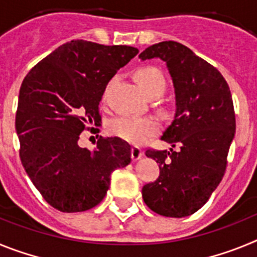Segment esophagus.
<instances>
[{
	"instance_id": "esophagus-1",
	"label": "esophagus",
	"mask_w": 257,
	"mask_h": 257,
	"mask_svg": "<svg viewBox=\"0 0 257 257\" xmlns=\"http://www.w3.org/2000/svg\"><path fill=\"white\" fill-rule=\"evenodd\" d=\"M143 151L139 148V147H133L131 148V158H133V161H138L139 158H142L143 157Z\"/></svg>"
}]
</instances>
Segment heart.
Here are the masks:
<instances>
[{
    "instance_id": "b5f03b06",
    "label": "heart",
    "mask_w": 257,
    "mask_h": 257,
    "mask_svg": "<svg viewBox=\"0 0 257 257\" xmlns=\"http://www.w3.org/2000/svg\"><path fill=\"white\" fill-rule=\"evenodd\" d=\"M135 78L147 96L153 92L163 94L166 88V78L156 67H143L135 74ZM160 121L154 115H119L110 119L108 133L131 144H144L152 136L160 131Z\"/></svg>"
}]
</instances>
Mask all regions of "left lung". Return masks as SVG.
Instances as JSON below:
<instances>
[{
  "label": "left lung",
  "instance_id": "left-lung-1",
  "mask_svg": "<svg viewBox=\"0 0 257 257\" xmlns=\"http://www.w3.org/2000/svg\"><path fill=\"white\" fill-rule=\"evenodd\" d=\"M139 58H160L167 64L176 113L161 139L179 147L145 151L160 163V175L143 187V199L162 216H189L208 201L225 174L235 133L230 88L216 68L175 41L152 45Z\"/></svg>",
  "mask_w": 257,
  "mask_h": 257
}]
</instances>
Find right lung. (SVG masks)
Instances as JSON below:
<instances>
[{"instance_id": "obj_1", "label": "right lung", "mask_w": 257, "mask_h": 257, "mask_svg": "<svg viewBox=\"0 0 257 257\" xmlns=\"http://www.w3.org/2000/svg\"><path fill=\"white\" fill-rule=\"evenodd\" d=\"M139 50L74 40L61 45L23 79L15 128L22 165L45 201L61 212L99 205L110 174L131 161L128 143L97 139L95 151L81 148L79 135L101 121L105 86Z\"/></svg>"}]
</instances>
